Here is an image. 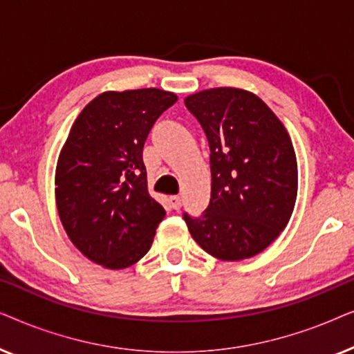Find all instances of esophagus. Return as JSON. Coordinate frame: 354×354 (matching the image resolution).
Returning <instances> with one entry per match:
<instances>
[{
  "label": "esophagus",
  "mask_w": 354,
  "mask_h": 354,
  "mask_svg": "<svg viewBox=\"0 0 354 354\" xmlns=\"http://www.w3.org/2000/svg\"><path fill=\"white\" fill-rule=\"evenodd\" d=\"M182 198L180 196H171L169 198V205H171L172 209H180L182 207Z\"/></svg>",
  "instance_id": "34e87169"
}]
</instances>
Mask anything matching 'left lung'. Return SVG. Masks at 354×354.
Segmentation results:
<instances>
[{"label":"left lung","mask_w":354,"mask_h":354,"mask_svg":"<svg viewBox=\"0 0 354 354\" xmlns=\"http://www.w3.org/2000/svg\"><path fill=\"white\" fill-rule=\"evenodd\" d=\"M185 106L211 149V200L201 217L183 214L193 240L221 261L263 253L287 227L298 195L292 138L259 96L235 86L188 95Z\"/></svg>","instance_id":"8db88e82"}]
</instances>
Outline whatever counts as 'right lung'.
<instances>
[{
  "mask_svg": "<svg viewBox=\"0 0 354 354\" xmlns=\"http://www.w3.org/2000/svg\"><path fill=\"white\" fill-rule=\"evenodd\" d=\"M177 101L172 91H103L82 109L61 148L55 196L72 245L106 269H125L151 248L166 211L148 192L143 145Z\"/></svg>",
  "mask_w": 354,
  "mask_h": 354,
  "instance_id": "add662e5",
  "label": "right lung"
}]
</instances>
